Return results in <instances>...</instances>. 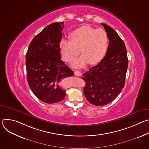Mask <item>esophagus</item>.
Wrapping results in <instances>:
<instances>
[{
	"instance_id": "esophagus-1",
	"label": "esophagus",
	"mask_w": 149,
	"mask_h": 149,
	"mask_svg": "<svg viewBox=\"0 0 149 149\" xmlns=\"http://www.w3.org/2000/svg\"><path fill=\"white\" fill-rule=\"evenodd\" d=\"M74 74L76 75V76H81V72L79 71H75L74 72Z\"/></svg>"
}]
</instances>
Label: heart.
<instances>
[{
  "instance_id": "obj_1",
  "label": "heart",
  "mask_w": 149,
  "mask_h": 149,
  "mask_svg": "<svg viewBox=\"0 0 149 149\" xmlns=\"http://www.w3.org/2000/svg\"><path fill=\"white\" fill-rule=\"evenodd\" d=\"M70 40L62 39L59 42L62 58L68 62L75 60L80 52L82 56L74 63L76 68L83 67L88 62L94 65L100 62L107 51L108 35L102 29L86 25L73 31L69 36Z\"/></svg>"
}]
</instances>
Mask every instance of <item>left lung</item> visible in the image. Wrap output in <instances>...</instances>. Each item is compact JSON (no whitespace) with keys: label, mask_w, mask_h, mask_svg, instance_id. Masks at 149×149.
I'll list each match as a JSON object with an SVG mask.
<instances>
[{"label":"left lung","mask_w":149,"mask_h":149,"mask_svg":"<svg viewBox=\"0 0 149 149\" xmlns=\"http://www.w3.org/2000/svg\"><path fill=\"white\" fill-rule=\"evenodd\" d=\"M101 25L109 40L107 54L82 78L86 82L84 94L90 103L96 106L107 105L118 95L124 87L128 67L124 42L112 28L105 24Z\"/></svg>","instance_id":"8db88e82"}]
</instances>
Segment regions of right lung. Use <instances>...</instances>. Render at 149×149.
<instances>
[{
    "label": "right lung",
    "mask_w": 149,
    "mask_h": 149,
    "mask_svg": "<svg viewBox=\"0 0 149 149\" xmlns=\"http://www.w3.org/2000/svg\"><path fill=\"white\" fill-rule=\"evenodd\" d=\"M64 22L52 23L35 36L26 55L27 79L35 95L48 104L65 98L61 81L74 75L61 59L59 42Z\"/></svg>",
    "instance_id": "1"
}]
</instances>
